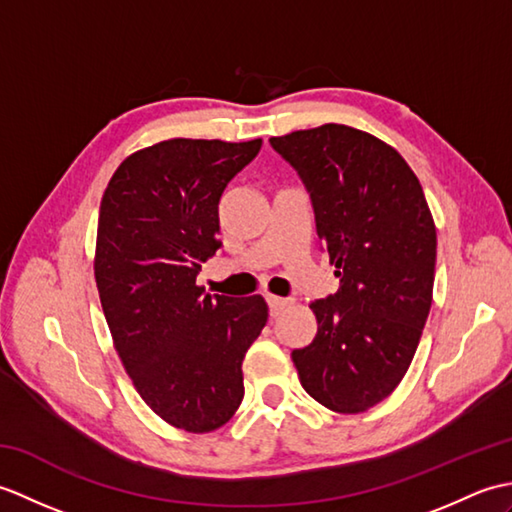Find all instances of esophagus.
<instances>
[{
	"label": "esophagus",
	"mask_w": 512,
	"mask_h": 512,
	"mask_svg": "<svg viewBox=\"0 0 512 512\" xmlns=\"http://www.w3.org/2000/svg\"><path fill=\"white\" fill-rule=\"evenodd\" d=\"M290 306V299H281V297H268V308H270V317H279L281 312Z\"/></svg>",
	"instance_id": "obj_1"
}]
</instances>
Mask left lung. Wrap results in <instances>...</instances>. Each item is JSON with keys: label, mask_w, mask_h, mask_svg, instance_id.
Instances as JSON below:
<instances>
[{"label": "left lung", "mask_w": 512, "mask_h": 512, "mask_svg": "<svg viewBox=\"0 0 512 512\" xmlns=\"http://www.w3.org/2000/svg\"><path fill=\"white\" fill-rule=\"evenodd\" d=\"M310 193L339 290L310 303L312 343L292 350L299 380L323 407L361 413L407 374L436 277V224L416 173L394 147L347 125L270 138Z\"/></svg>", "instance_id": "left-lung-1"}]
</instances>
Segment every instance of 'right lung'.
Wrapping results in <instances>:
<instances>
[{"instance_id": "right-lung-1", "label": "right lung", "mask_w": 512, "mask_h": 512, "mask_svg": "<svg viewBox=\"0 0 512 512\" xmlns=\"http://www.w3.org/2000/svg\"><path fill=\"white\" fill-rule=\"evenodd\" d=\"M259 149L262 138L162 140L123 160L101 200L94 277L116 352L140 398L191 433L242 405V361L268 319L264 297L195 284L222 246V193Z\"/></svg>"}]
</instances>
